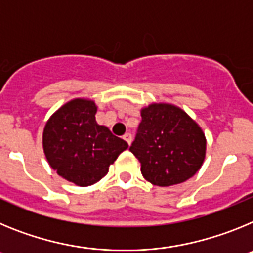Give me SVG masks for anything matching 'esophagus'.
I'll return each mask as SVG.
<instances>
[{
    "label": "esophagus",
    "instance_id": "esophagus-1",
    "mask_svg": "<svg viewBox=\"0 0 253 253\" xmlns=\"http://www.w3.org/2000/svg\"><path fill=\"white\" fill-rule=\"evenodd\" d=\"M123 139H124L125 142L128 143L129 146H130V143H131V134H130V133H126V134H124V137H123Z\"/></svg>",
    "mask_w": 253,
    "mask_h": 253
}]
</instances>
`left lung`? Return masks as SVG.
Instances as JSON below:
<instances>
[{"instance_id": "1", "label": "left lung", "mask_w": 253, "mask_h": 253, "mask_svg": "<svg viewBox=\"0 0 253 253\" xmlns=\"http://www.w3.org/2000/svg\"><path fill=\"white\" fill-rule=\"evenodd\" d=\"M142 122L130 152L143 177L156 186H172L193 177L203 166L207 138L182 109L154 102L140 110Z\"/></svg>"}]
</instances>
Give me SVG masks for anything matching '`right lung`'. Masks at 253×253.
Here are the masks:
<instances>
[{
    "label": "right lung",
    "instance_id": "1",
    "mask_svg": "<svg viewBox=\"0 0 253 253\" xmlns=\"http://www.w3.org/2000/svg\"><path fill=\"white\" fill-rule=\"evenodd\" d=\"M95 101L73 99L50 116L44 126L43 149L49 166L77 186L99 182L128 143L99 125Z\"/></svg>",
    "mask_w": 253,
    "mask_h": 253
}]
</instances>
